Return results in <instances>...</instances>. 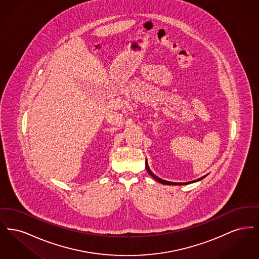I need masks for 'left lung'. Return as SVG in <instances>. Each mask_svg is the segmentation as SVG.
Masks as SVG:
<instances>
[{
    "mask_svg": "<svg viewBox=\"0 0 259 259\" xmlns=\"http://www.w3.org/2000/svg\"><path fill=\"white\" fill-rule=\"evenodd\" d=\"M146 168H147V171H148V174L154 179V180H156L157 182H159L161 183L162 185H188V184H192V183H195V182H198V181H201L202 179H204L206 176H204V177H202V178H200V179H198L196 181H193V182H188V183H184V184H182V183H172V182H167V181H164V180H161L160 178H158V177H156L153 172H151L150 170H149V168H148V162L146 161Z\"/></svg>",
    "mask_w": 259,
    "mask_h": 259,
    "instance_id": "obj_1",
    "label": "left lung"
}]
</instances>
